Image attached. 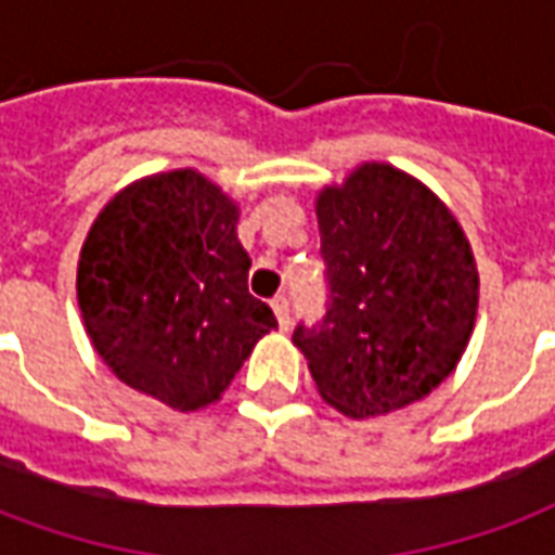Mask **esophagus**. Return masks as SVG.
Here are the masks:
<instances>
[{"mask_svg": "<svg viewBox=\"0 0 555 555\" xmlns=\"http://www.w3.org/2000/svg\"><path fill=\"white\" fill-rule=\"evenodd\" d=\"M273 312H276V321H279V330H288L291 326V306L285 297H276L273 300Z\"/></svg>", "mask_w": 555, "mask_h": 555, "instance_id": "obj_1", "label": "esophagus"}]
</instances>
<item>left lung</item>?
I'll use <instances>...</instances> for the list:
<instances>
[{"instance_id": "obj_1", "label": "left lung", "mask_w": 555, "mask_h": 555, "mask_svg": "<svg viewBox=\"0 0 555 555\" xmlns=\"http://www.w3.org/2000/svg\"><path fill=\"white\" fill-rule=\"evenodd\" d=\"M330 309L297 326L318 392L350 418L422 401L464 357L478 270L440 195L389 163H362L314 198Z\"/></svg>"}]
</instances>
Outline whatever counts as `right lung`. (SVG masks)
<instances>
[{
	"label": "right lung",
	"mask_w": 555,
	"mask_h": 555,
	"mask_svg": "<svg viewBox=\"0 0 555 555\" xmlns=\"http://www.w3.org/2000/svg\"><path fill=\"white\" fill-rule=\"evenodd\" d=\"M241 207L198 169L127 183L79 249L77 300L109 372L166 408L217 404L276 318L246 288Z\"/></svg>",
	"instance_id": "right-lung-1"
}]
</instances>
